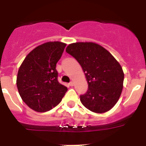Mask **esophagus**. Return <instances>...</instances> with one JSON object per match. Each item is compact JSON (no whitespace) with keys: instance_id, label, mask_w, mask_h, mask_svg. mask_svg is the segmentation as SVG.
I'll list each match as a JSON object with an SVG mask.
<instances>
[{"instance_id":"obj_1","label":"esophagus","mask_w":146,"mask_h":146,"mask_svg":"<svg viewBox=\"0 0 146 146\" xmlns=\"http://www.w3.org/2000/svg\"><path fill=\"white\" fill-rule=\"evenodd\" d=\"M69 85H70V86H74V82H73V81H72V82H70V83H69Z\"/></svg>"}]
</instances>
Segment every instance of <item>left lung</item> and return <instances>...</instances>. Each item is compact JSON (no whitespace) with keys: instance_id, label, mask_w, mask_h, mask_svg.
Listing matches in <instances>:
<instances>
[{"instance_id":"8db88e82","label":"left lung","mask_w":146,"mask_h":146,"mask_svg":"<svg viewBox=\"0 0 146 146\" xmlns=\"http://www.w3.org/2000/svg\"><path fill=\"white\" fill-rule=\"evenodd\" d=\"M66 51L75 58L85 73L89 89L80 101L89 111L102 113L110 111L120 98L124 73L119 62L108 50L94 42H76Z\"/></svg>"}]
</instances>
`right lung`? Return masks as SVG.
Masks as SVG:
<instances>
[{"label": "right lung", "instance_id": "obj_1", "mask_svg": "<svg viewBox=\"0 0 146 146\" xmlns=\"http://www.w3.org/2000/svg\"><path fill=\"white\" fill-rule=\"evenodd\" d=\"M66 45L60 42H45L29 53L19 66L18 92L23 101L34 111H50L61 102L67 91L57 81L56 70Z\"/></svg>", "mask_w": 146, "mask_h": 146}]
</instances>
